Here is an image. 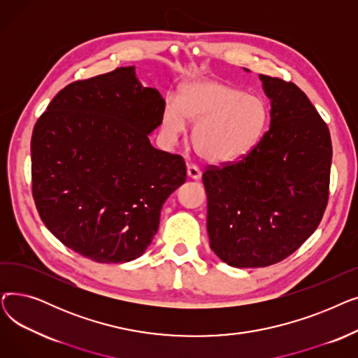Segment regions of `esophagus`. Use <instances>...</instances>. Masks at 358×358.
<instances>
[{
  "mask_svg": "<svg viewBox=\"0 0 358 358\" xmlns=\"http://www.w3.org/2000/svg\"><path fill=\"white\" fill-rule=\"evenodd\" d=\"M187 176H189L192 180H199L201 177L200 168L197 165H194V164L187 165Z\"/></svg>",
  "mask_w": 358,
  "mask_h": 358,
  "instance_id": "34e87169",
  "label": "esophagus"
}]
</instances>
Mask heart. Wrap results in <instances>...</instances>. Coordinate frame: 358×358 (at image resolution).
Returning a JSON list of instances; mask_svg holds the SVG:
<instances>
[{"label":"heart","mask_w":358,"mask_h":358,"mask_svg":"<svg viewBox=\"0 0 358 358\" xmlns=\"http://www.w3.org/2000/svg\"><path fill=\"white\" fill-rule=\"evenodd\" d=\"M185 122L196 123L192 141L197 154L209 162L223 164L248 155L264 135L268 108L261 97L215 80L187 83L177 103L168 100L162 130L176 141Z\"/></svg>","instance_id":"b5f03b06"}]
</instances>
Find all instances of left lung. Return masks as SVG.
<instances>
[{
  "label": "left lung",
  "instance_id": "left-lung-1",
  "mask_svg": "<svg viewBox=\"0 0 358 358\" xmlns=\"http://www.w3.org/2000/svg\"><path fill=\"white\" fill-rule=\"evenodd\" d=\"M270 129L251 152L203 173L213 252L231 267L283 261L316 231L329 196L327 123L293 83L259 75Z\"/></svg>",
  "mask_w": 358,
  "mask_h": 358
}]
</instances>
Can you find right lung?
<instances>
[{"label": "right lung", "instance_id": "add662e5", "mask_svg": "<svg viewBox=\"0 0 358 358\" xmlns=\"http://www.w3.org/2000/svg\"><path fill=\"white\" fill-rule=\"evenodd\" d=\"M164 107L159 91L124 66L66 85L36 122L33 199L65 247L111 264L152 242L162 204L185 182L182 157L149 142Z\"/></svg>", "mask_w": 358, "mask_h": 358}]
</instances>
